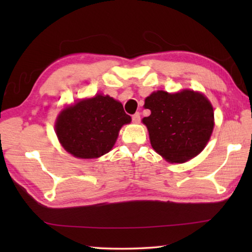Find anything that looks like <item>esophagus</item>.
<instances>
[{"label": "esophagus", "instance_id": "obj_1", "mask_svg": "<svg viewBox=\"0 0 252 252\" xmlns=\"http://www.w3.org/2000/svg\"><path fill=\"white\" fill-rule=\"evenodd\" d=\"M140 120H141V116H140L139 112H136L133 114V116H132V121H133L134 123H139Z\"/></svg>", "mask_w": 252, "mask_h": 252}]
</instances>
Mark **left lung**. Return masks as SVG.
Instances as JSON below:
<instances>
[{
    "label": "left lung",
    "instance_id": "1",
    "mask_svg": "<svg viewBox=\"0 0 252 252\" xmlns=\"http://www.w3.org/2000/svg\"><path fill=\"white\" fill-rule=\"evenodd\" d=\"M151 110L143 118L151 146L169 162L183 163L198 156L213 130V109L201 93L153 92L144 102Z\"/></svg>",
    "mask_w": 252,
    "mask_h": 252
}]
</instances>
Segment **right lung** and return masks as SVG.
<instances>
[{"label":"right lung","instance_id":"add662e5","mask_svg":"<svg viewBox=\"0 0 252 252\" xmlns=\"http://www.w3.org/2000/svg\"><path fill=\"white\" fill-rule=\"evenodd\" d=\"M130 122L131 117L120 102L97 94L63 110L55 131L63 148L71 155L94 159L112 149L121 126Z\"/></svg>","mask_w":252,"mask_h":252}]
</instances>
